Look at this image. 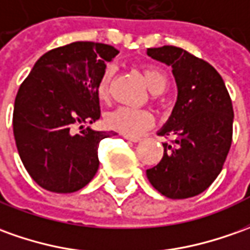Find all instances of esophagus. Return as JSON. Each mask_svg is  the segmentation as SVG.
<instances>
[{
	"label": "esophagus",
	"mask_w": 250,
	"mask_h": 250,
	"mask_svg": "<svg viewBox=\"0 0 250 250\" xmlns=\"http://www.w3.org/2000/svg\"><path fill=\"white\" fill-rule=\"evenodd\" d=\"M126 140H129V142H132V143H139L142 139L140 137H132V136H124Z\"/></svg>",
	"instance_id": "esophagus-1"
}]
</instances>
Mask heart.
<instances>
[{
	"mask_svg": "<svg viewBox=\"0 0 250 250\" xmlns=\"http://www.w3.org/2000/svg\"><path fill=\"white\" fill-rule=\"evenodd\" d=\"M113 66H106L96 84V95L99 99L106 101L110 95L111 79H113ZM143 75L149 88L154 92H162L167 85V79L165 73L154 66H144ZM154 114L146 108L137 107H118L110 111L104 117V122L110 129L121 132L126 136L142 135L154 125Z\"/></svg>",
	"mask_w": 250,
	"mask_h": 250,
	"instance_id": "1",
	"label": "heart"
}]
</instances>
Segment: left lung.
Returning <instances> with one entry per match:
<instances>
[{
    "label": "left lung",
    "instance_id": "8db88e82",
    "mask_svg": "<svg viewBox=\"0 0 250 250\" xmlns=\"http://www.w3.org/2000/svg\"><path fill=\"white\" fill-rule=\"evenodd\" d=\"M147 54L173 68L178 98L159 136L162 161L147 170L151 185L168 199L204 192L219 175L233 142V104L225 82L211 63L175 46Z\"/></svg>",
    "mask_w": 250,
    "mask_h": 250
}]
</instances>
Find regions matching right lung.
Here are the masks:
<instances>
[{
  "mask_svg": "<svg viewBox=\"0 0 250 250\" xmlns=\"http://www.w3.org/2000/svg\"><path fill=\"white\" fill-rule=\"evenodd\" d=\"M117 54L104 43L65 44L43 54L21 83L13 135L24 167L43 189L72 193L96 174L99 143L115 133L83 125L101 118L96 84Z\"/></svg>",
  "mask_w": 250,
  "mask_h": 250,
  "instance_id": "right-lung-1",
  "label": "right lung"
}]
</instances>
